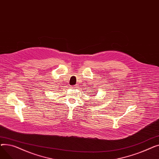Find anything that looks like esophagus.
I'll use <instances>...</instances> for the list:
<instances>
[{"mask_svg":"<svg viewBox=\"0 0 159 159\" xmlns=\"http://www.w3.org/2000/svg\"><path fill=\"white\" fill-rule=\"evenodd\" d=\"M71 88H75V86H72Z\"/></svg>","mask_w":159,"mask_h":159,"instance_id":"obj_1","label":"esophagus"}]
</instances>
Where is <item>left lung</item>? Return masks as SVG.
<instances>
[{"label":"left lung","instance_id":"left-lung-1","mask_svg":"<svg viewBox=\"0 0 159 159\" xmlns=\"http://www.w3.org/2000/svg\"><path fill=\"white\" fill-rule=\"evenodd\" d=\"M93 92H94V91H93ZM93 94H95V93H93ZM95 94H96V93H95Z\"/></svg>","mask_w":159,"mask_h":159}]
</instances>
